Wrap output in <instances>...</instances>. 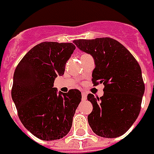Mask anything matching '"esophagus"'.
Here are the masks:
<instances>
[{"label":"esophagus","instance_id":"34e87169","mask_svg":"<svg viewBox=\"0 0 154 154\" xmlns=\"http://www.w3.org/2000/svg\"><path fill=\"white\" fill-rule=\"evenodd\" d=\"M81 96H82V100H86V93H85V92H82V93H81Z\"/></svg>","mask_w":154,"mask_h":154}]
</instances>
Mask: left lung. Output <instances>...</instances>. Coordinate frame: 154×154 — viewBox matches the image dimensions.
Masks as SVG:
<instances>
[{"mask_svg": "<svg viewBox=\"0 0 154 154\" xmlns=\"http://www.w3.org/2000/svg\"><path fill=\"white\" fill-rule=\"evenodd\" d=\"M74 43L93 57V84L104 86L100 98L87 95L93 107L87 117L90 127L101 137L121 136L133 125L140 110L145 85L139 63L113 38L79 39Z\"/></svg>", "mask_w": 154, "mask_h": 154, "instance_id": "1", "label": "left lung"}]
</instances>
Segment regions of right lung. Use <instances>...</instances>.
I'll return each instance as SVG.
<instances>
[{"label": "right lung", "instance_id": "obj_1", "mask_svg": "<svg viewBox=\"0 0 154 154\" xmlns=\"http://www.w3.org/2000/svg\"><path fill=\"white\" fill-rule=\"evenodd\" d=\"M74 50L72 43L44 42L28 51L15 68L13 101L22 124L40 140L63 138L72 127L81 92H57L54 81L64 74Z\"/></svg>", "mask_w": 154, "mask_h": 154}]
</instances>
